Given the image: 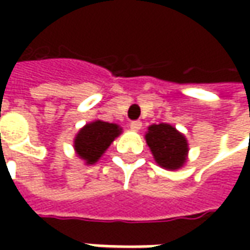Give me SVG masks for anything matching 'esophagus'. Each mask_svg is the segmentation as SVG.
<instances>
[{
  "label": "esophagus",
  "instance_id": "34e87169",
  "mask_svg": "<svg viewBox=\"0 0 250 250\" xmlns=\"http://www.w3.org/2000/svg\"><path fill=\"white\" fill-rule=\"evenodd\" d=\"M129 126H130V129L140 130V129H142V122H140V121H132Z\"/></svg>",
  "mask_w": 250,
  "mask_h": 250
}]
</instances>
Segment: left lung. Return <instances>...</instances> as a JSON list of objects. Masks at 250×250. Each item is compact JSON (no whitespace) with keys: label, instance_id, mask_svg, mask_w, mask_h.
<instances>
[{"label":"left lung","instance_id":"1","mask_svg":"<svg viewBox=\"0 0 250 250\" xmlns=\"http://www.w3.org/2000/svg\"><path fill=\"white\" fill-rule=\"evenodd\" d=\"M146 143L156 163L166 169H178L187 163V138L169 124L150 125Z\"/></svg>","mask_w":250,"mask_h":250}]
</instances>
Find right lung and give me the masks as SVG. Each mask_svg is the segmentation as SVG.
I'll list each match as a JSON object with an SVG mask.
<instances>
[{"instance_id":"1","label":"right lung","mask_w":250,"mask_h":250,"mask_svg":"<svg viewBox=\"0 0 250 250\" xmlns=\"http://www.w3.org/2000/svg\"><path fill=\"white\" fill-rule=\"evenodd\" d=\"M120 126L117 124H110L104 121H93L90 124H86L82 129L78 132L73 147L76 154L84 160V163L94 164L104 154V151L110 147L114 139L121 135Z\"/></svg>"}]
</instances>
